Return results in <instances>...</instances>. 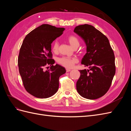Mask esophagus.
Wrapping results in <instances>:
<instances>
[{"mask_svg":"<svg viewBox=\"0 0 131 131\" xmlns=\"http://www.w3.org/2000/svg\"><path fill=\"white\" fill-rule=\"evenodd\" d=\"M70 69H66V72H70Z\"/></svg>","mask_w":131,"mask_h":131,"instance_id":"obj_1","label":"esophagus"}]
</instances>
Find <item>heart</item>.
Listing matches in <instances>:
<instances>
[{
  "instance_id": "obj_1",
  "label": "heart",
  "mask_w": 131,
  "mask_h": 131,
  "mask_svg": "<svg viewBox=\"0 0 131 131\" xmlns=\"http://www.w3.org/2000/svg\"><path fill=\"white\" fill-rule=\"evenodd\" d=\"M68 40L70 45L73 47H74V48L77 46L78 47L79 45V43H80L78 38L77 37L74 36V35H70V36L68 37ZM58 42L57 40L54 41L52 43V50L53 52L56 53L58 52ZM57 61L58 64L65 67V68H71L72 67H73L75 63H77L78 60L77 59L75 58L63 56L60 58H58Z\"/></svg>"
}]
</instances>
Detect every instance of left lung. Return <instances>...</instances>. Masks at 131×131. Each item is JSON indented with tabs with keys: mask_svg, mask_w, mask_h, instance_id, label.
<instances>
[{
	"mask_svg": "<svg viewBox=\"0 0 131 131\" xmlns=\"http://www.w3.org/2000/svg\"><path fill=\"white\" fill-rule=\"evenodd\" d=\"M74 31L84 40L86 53L81 64L89 69L80 70L77 90L81 96L96 100L107 92L115 74V56L108 39L90 25L77 26Z\"/></svg>",
	"mask_w": 131,
	"mask_h": 131,
	"instance_id": "left-lung-1",
	"label": "left lung"
}]
</instances>
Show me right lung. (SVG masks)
<instances>
[{
  "instance_id": "1",
  "label": "right lung",
  "mask_w": 131,
  "mask_h": 131,
  "mask_svg": "<svg viewBox=\"0 0 131 131\" xmlns=\"http://www.w3.org/2000/svg\"><path fill=\"white\" fill-rule=\"evenodd\" d=\"M65 28L43 24L28 34L19 50V72L28 92L39 98L50 97L57 92L59 78L66 70L52 59L51 43L63 34ZM50 65L49 70L45 71Z\"/></svg>"
}]
</instances>
